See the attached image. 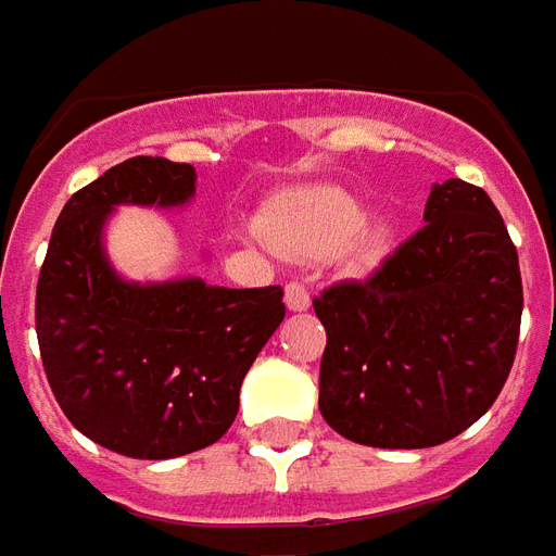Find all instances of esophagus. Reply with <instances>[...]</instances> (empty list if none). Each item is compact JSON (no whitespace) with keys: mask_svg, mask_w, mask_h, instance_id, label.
Instances as JSON below:
<instances>
[{"mask_svg":"<svg viewBox=\"0 0 556 556\" xmlns=\"http://www.w3.org/2000/svg\"><path fill=\"white\" fill-rule=\"evenodd\" d=\"M285 302L290 311H308L311 305L308 287L302 285V281H290V285L285 287Z\"/></svg>","mask_w":556,"mask_h":556,"instance_id":"obj_1","label":"esophagus"}]
</instances>
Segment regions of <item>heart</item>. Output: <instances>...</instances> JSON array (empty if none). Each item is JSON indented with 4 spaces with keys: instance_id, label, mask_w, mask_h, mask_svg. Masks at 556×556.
Masks as SVG:
<instances>
[{
    "instance_id": "heart-1",
    "label": "heart",
    "mask_w": 556,
    "mask_h": 556,
    "mask_svg": "<svg viewBox=\"0 0 556 556\" xmlns=\"http://www.w3.org/2000/svg\"><path fill=\"white\" fill-rule=\"evenodd\" d=\"M365 208L356 197L338 185H314L271 200L263 212V239L293 257H326L344 248L359 232ZM380 233H361L356 248L374 251Z\"/></svg>"
}]
</instances>
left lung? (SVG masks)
Instances as JSON below:
<instances>
[{"label": "left lung", "instance_id": "left-lung-1", "mask_svg": "<svg viewBox=\"0 0 556 556\" xmlns=\"http://www.w3.org/2000/svg\"><path fill=\"white\" fill-rule=\"evenodd\" d=\"M521 308L518 251L491 197L460 179L434 185L407 242L368 278L314 299L323 419L377 448L458 437L509 377Z\"/></svg>", "mask_w": 556, "mask_h": 556}]
</instances>
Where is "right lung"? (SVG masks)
I'll return each mask as SVG.
<instances>
[{"mask_svg": "<svg viewBox=\"0 0 556 556\" xmlns=\"http://www.w3.org/2000/svg\"><path fill=\"white\" fill-rule=\"evenodd\" d=\"M194 179L191 164L149 155L110 167L65 203L38 275L47 383L80 434L128 458H179L222 440L248 368L285 320L278 285H128L110 269L101 248L110 208L179 206Z\"/></svg>", "mask_w": 556, "mask_h": 556, "instance_id": "right-lung-1", "label": "right lung"}]
</instances>
